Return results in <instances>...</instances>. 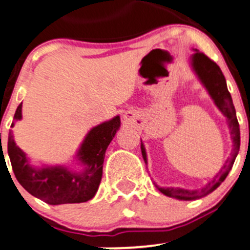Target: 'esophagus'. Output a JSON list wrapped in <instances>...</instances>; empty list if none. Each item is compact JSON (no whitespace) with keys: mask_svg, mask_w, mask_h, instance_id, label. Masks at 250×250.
I'll return each mask as SVG.
<instances>
[{"mask_svg":"<svg viewBox=\"0 0 250 250\" xmlns=\"http://www.w3.org/2000/svg\"><path fill=\"white\" fill-rule=\"evenodd\" d=\"M125 118H126V119H127V116H126V115H125Z\"/></svg>","mask_w":250,"mask_h":250,"instance_id":"34e87169","label":"esophagus"}]
</instances>
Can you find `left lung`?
<instances>
[{
	"instance_id": "left-lung-1",
	"label": "left lung",
	"mask_w": 250,
	"mask_h": 250,
	"mask_svg": "<svg viewBox=\"0 0 250 250\" xmlns=\"http://www.w3.org/2000/svg\"><path fill=\"white\" fill-rule=\"evenodd\" d=\"M193 50L194 53L189 58V65L201 82V84L205 86L207 93L209 94L210 99L213 100L214 105L218 107L219 111L226 118L227 125L229 129L230 140H232V151H230V156L226 160L218 173H216V176L202 188L186 189L181 188V187H159L157 185H155L156 188L165 196L172 197V198L181 201L198 200V198H202V197L209 194L210 192H213L216 188H218L221 183L226 180L229 171L232 170L240 146L239 124H238L237 115H235L232 97H230L228 88H227L226 78H224L221 68L213 61H210L207 56L198 52L197 49ZM141 152H143L144 161H145V164H147V155H146V148L143 140H141Z\"/></svg>"
}]
</instances>
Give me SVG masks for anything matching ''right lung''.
Returning a JSON list of instances; mask_svg holds the SVG:
<instances>
[{
	"label": "right lung",
	"mask_w": 250,
	"mask_h": 250,
	"mask_svg": "<svg viewBox=\"0 0 250 250\" xmlns=\"http://www.w3.org/2000/svg\"><path fill=\"white\" fill-rule=\"evenodd\" d=\"M21 119L22 103L16 110L11 126H15L16 121ZM120 116L116 115L94 126L85 135L74 156L78 165L82 166L79 171L65 165L33 166L27 153L16 145L12 131H10L7 148L16 178L27 192L48 205L82 203L91 200L102 181L105 151L120 129Z\"/></svg>",
	"instance_id": "obj_1"
}]
</instances>
